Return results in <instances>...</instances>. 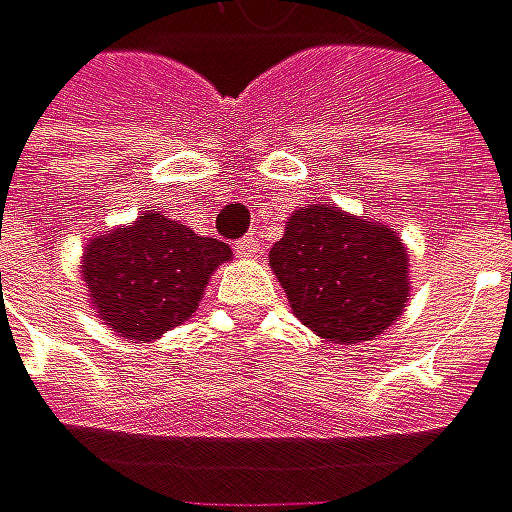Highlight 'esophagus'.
<instances>
[{
	"mask_svg": "<svg viewBox=\"0 0 512 512\" xmlns=\"http://www.w3.org/2000/svg\"><path fill=\"white\" fill-rule=\"evenodd\" d=\"M236 253L238 256H244V259H253V256H259V253H262V244H259V238L256 236L238 238Z\"/></svg>",
	"mask_w": 512,
	"mask_h": 512,
	"instance_id": "34e87169",
	"label": "esophagus"
}]
</instances>
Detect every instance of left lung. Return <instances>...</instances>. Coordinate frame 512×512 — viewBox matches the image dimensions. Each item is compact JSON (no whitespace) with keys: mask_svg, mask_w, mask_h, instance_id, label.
Returning <instances> with one entry per match:
<instances>
[{"mask_svg":"<svg viewBox=\"0 0 512 512\" xmlns=\"http://www.w3.org/2000/svg\"><path fill=\"white\" fill-rule=\"evenodd\" d=\"M271 268L294 314L335 344L382 335L408 300L402 238L326 203L288 218L271 247Z\"/></svg>","mask_w":512,"mask_h":512,"instance_id":"8db88e82","label":"left lung"}]
</instances>
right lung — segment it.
I'll list each match as a JSON object with an SVG mask.
<instances>
[{"label": "right lung", "mask_w": 512, "mask_h": 512, "mask_svg": "<svg viewBox=\"0 0 512 512\" xmlns=\"http://www.w3.org/2000/svg\"><path fill=\"white\" fill-rule=\"evenodd\" d=\"M230 247L145 209L136 224L92 238L84 282L101 320L130 341H154L198 309Z\"/></svg>", "instance_id": "right-lung-1"}]
</instances>
